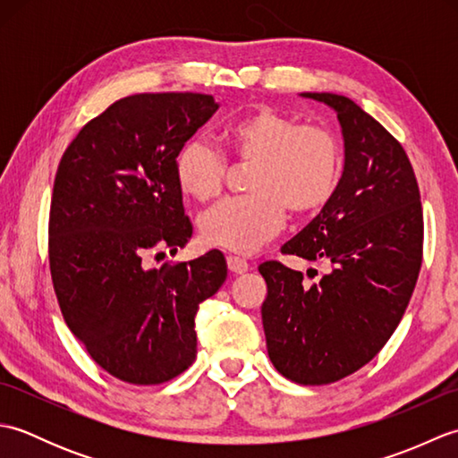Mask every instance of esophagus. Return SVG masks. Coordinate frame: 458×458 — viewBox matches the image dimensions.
<instances>
[{"label": "esophagus", "instance_id": "obj_1", "mask_svg": "<svg viewBox=\"0 0 458 458\" xmlns=\"http://www.w3.org/2000/svg\"><path fill=\"white\" fill-rule=\"evenodd\" d=\"M226 261H228V269L232 271V274H236V276H242V274H246V271L250 269V264L246 259H242V258H238V256H228L226 258Z\"/></svg>", "mask_w": 458, "mask_h": 458}]
</instances>
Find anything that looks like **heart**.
Masks as SVG:
<instances>
[{
	"label": "heart",
	"instance_id": "obj_1",
	"mask_svg": "<svg viewBox=\"0 0 458 458\" xmlns=\"http://www.w3.org/2000/svg\"><path fill=\"white\" fill-rule=\"evenodd\" d=\"M224 140L240 163H254L248 177L251 194L224 200L202 214L199 230L207 244L254 254L277 236L285 208L307 216L335 197L344 151L330 130L258 108L230 122ZM226 169L222 153L202 140L182 143L174 157L179 189L199 202L218 197Z\"/></svg>",
	"mask_w": 458,
	"mask_h": 458
}]
</instances>
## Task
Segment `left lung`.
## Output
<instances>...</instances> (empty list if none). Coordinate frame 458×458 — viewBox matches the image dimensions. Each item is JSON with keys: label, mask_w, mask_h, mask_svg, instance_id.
I'll use <instances>...</instances> for the list:
<instances>
[{"label": "left lung", "mask_w": 458, "mask_h": 458, "mask_svg": "<svg viewBox=\"0 0 458 458\" xmlns=\"http://www.w3.org/2000/svg\"><path fill=\"white\" fill-rule=\"evenodd\" d=\"M301 96L335 110L344 169L335 197L281 251L328 271L307 285L301 271L261 264V320L277 372L323 386L368 364L400 325L421 269L423 210L411 163L382 123L346 96Z\"/></svg>", "instance_id": "8db88e82"}]
</instances>
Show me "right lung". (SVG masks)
<instances>
[{
    "label": "right lung",
    "mask_w": 458,
    "mask_h": 458,
    "mask_svg": "<svg viewBox=\"0 0 458 458\" xmlns=\"http://www.w3.org/2000/svg\"><path fill=\"white\" fill-rule=\"evenodd\" d=\"M218 110L208 94H135L90 120L58 163L48 264L86 352L128 384L169 382L197 358L194 315L228 276L222 251L149 267L187 246L174 157Z\"/></svg>",
    "instance_id": "add662e5"
}]
</instances>
